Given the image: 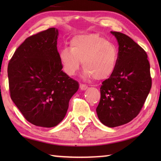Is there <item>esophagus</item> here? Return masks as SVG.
I'll return each instance as SVG.
<instances>
[{
	"label": "esophagus",
	"mask_w": 161,
	"mask_h": 161,
	"mask_svg": "<svg viewBox=\"0 0 161 161\" xmlns=\"http://www.w3.org/2000/svg\"><path fill=\"white\" fill-rule=\"evenodd\" d=\"M80 89H81V90L84 91V90H86V88H88V86H86V85H85V84H80Z\"/></svg>",
	"instance_id": "obj_1"
}]
</instances>
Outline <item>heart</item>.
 I'll return each instance as SVG.
<instances>
[{
	"instance_id": "b5f03b06",
	"label": "heart",
	"mask_w": 161,
	"mask_h": 161,
	"mask_svg": "<svg viewBox=\"0 0 161 161\" xmlns=\"http://www.w3.org/2000/svg\"><path fill=\"white\" fill-rule=\"evenodd\" d=\"M59 59L69 76L77 73L82 61L85 77L104 80L115 70L118 50L114 43L97 34L77 35L71 39L70 47L61 50Z\"/></svg>"
}]
</instances>
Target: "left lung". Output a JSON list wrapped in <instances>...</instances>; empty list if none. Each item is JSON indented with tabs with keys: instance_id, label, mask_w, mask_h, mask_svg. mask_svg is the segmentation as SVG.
Instances as JSON below:
<instances>
[{
	"instance_id": "1",
	"label": "left lung",
	"mask_w": 161,
	"mask_h": 161,
	"mask_svg": "<svg viewBox=\"0 0 161 161\" xmlns=\"http://www.w3.org/2000/svg\"><path fill=\"white\" fill-rule=\"evenodd\" d=\"M111 32L119 45L117 66L102 82L96 111L102 124L115 127L139 114L151 89L152 77L144 49L125 34Z\"/></svg>"
}]
</instances>
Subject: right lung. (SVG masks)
I'll use <instances>...</instances> for the list:
<instances>
[{"label":"right lung","instance_id":"1","mask_svg":"<svg viewBox=\"0 0 161 161\" xmlns=\"http://www.w3.org/2000/svg\"><path fill=\"white\" fill-rule=\"evenodd\" d=\"M57 36L58 30L51 28L28 37L8 64L11 99L27 120L42 127L62 121L79 88L61 70Z\"/></svg>","mask_w":161,"mask_h":161}]
</instances>
